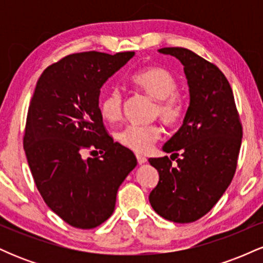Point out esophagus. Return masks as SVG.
<instances>
[{"instance_id": "34e87169", "label": "esophagus", "mask_w": 263, "mask_h": 263, "mask_svg": "<svg viewBox=\"0 0 263 263\" xmlns=\"http://www.w3.org/2000/svg\"><path fill=\"white\" fill-rule=\"evenodd\" d=\"M136 158H137L138 164H144V163L147 162L146 157H143V156H141V155H136Z\"/></svg>"}]
</instances>
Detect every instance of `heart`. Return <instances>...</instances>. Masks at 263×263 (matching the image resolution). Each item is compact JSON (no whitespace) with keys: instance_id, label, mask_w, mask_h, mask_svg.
<instances>
[{"instance_id":"1","label":"heart","mask_w":263,"mask_h":263,"mask_svg":"<svg viewBox=\"0 0 263 263\" xmlns=\"http://www.w3.org/2000/svg\"><path fill=\"white\" fill-rule=\"evenodd\" d=\"M134 86L156 100L153 116H158L165 125L173 126L184 117L185 104L178 93V81L174 75L161 66L142 69L132 75ZM102 117L107 122L120 121L123 112V93L119 87H111L100 102ZM162 129L156 123L128 125L117 134V140L126 148L146 153L159 140Z\"/></svg>"}]
</instances>
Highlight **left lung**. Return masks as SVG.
<instances>
[{
	"label": "left lung",
	"mask_w": 263,
	"mask_h": 263,
	"mask_svg": "<svg viewBox=\"0 0 263 263\" xmlns=\"http://www.w3.org/2000/svg\"><path fill=\"white\" fill-rule=\"evenodd\" d=\"M159 53L184 65L190 102L182 127L163 146L164 152H176L177 167L167 156L148 159L159 173L149 203L162 218L186 224L209 213L230 185L242 125L230 84L218 66L186 48H162Z\"/></svg>",
	"instance_id": "obj_1"
}]
</instances>
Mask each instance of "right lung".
Instances as JSON below:
<instances>
[{
  "label": "right lung",
  "mask_w": 263,
  "mask_h": 263,
  "mask_svg": "<svg viewBox=\"0 0 263 263\" xmlns=\"http://www.w3.org/2000/svg\"><path fill=\"white\" fill-rule=\"evenodd\" d=\"M134 55L70 54L45 69L33 92L23 136L29 170L45 204L74 228L106 221L137 165L134 153L107 134L99 107L101 86ZM87 149L102 156L85 160Z\"/></svg>",
  "instance_id": "1"
}]
</instances>
